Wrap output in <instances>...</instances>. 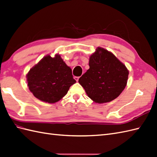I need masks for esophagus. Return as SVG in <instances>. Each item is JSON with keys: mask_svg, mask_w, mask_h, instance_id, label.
I'll return each instance as SVG.
<instances>
[{"mask_svg": "<svg viewBox=\"0 0 157 157\" xmlns=\"http://www.w3.org/2000/svg\"><path fill=\"white\" fill-rule=\"evenodd\" d=\"M78 78H79L78 76H75V79L76 80V82H78Z\"/></svg>", "mask_w": 157, "mask_h": 157, "instance_id": "1", "label": "esophagus"}]
</instances>
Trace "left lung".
<instances>
[{
    "instance_id": "left-lung-1",
    "label": "left lung",
    "mask_w": 157,
    "mask_h": 157,
    "mask_svg": "<svg viewBox=\"0 0 157 157\" xmlns=\"http://www.w3.org/2000/svg\"><path fill=\"white\" fill-rule=\"evenodd\" d=\"M89 69L78 79L86 94L101 104L117 98L127 85L128 71L112 52L98 47L89 59Z\"/></svg>"
}]
</instances>
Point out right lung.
I'll use <instances>...</instances> for the list:
<instances>
[{
	"instance_id": "obj_1",
	"label": "right lung",
	"mask_w": 157,
	"mask_h": 157,
	"mask_svg": "<svg viewBox=\"0 0 157 157\" xmlns=\"http://www.w3.org/2000/svg\"><path fill=\"white\" fill-rule=\"evenodd\" d=\"M29 89L39 100L48 103L60 101L76 82L71 68L59 55H47L30 68L26 75Z\"/></svg>"
}]
</instances>
